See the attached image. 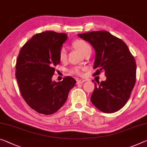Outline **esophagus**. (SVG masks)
<instances>
[{"label":"esophagus","instance_id":"obj_1","mask_svg":"<svg viewBox=\"0 0 147 147\" xmlns=\"http://www.w3.org/2000/svg\"><path fill=\"white\" fill-rule=\"evenodd\" d=\"M86 80L85 79H78L77 80V84H83L84 82H86Z\"/></svg>","mask_w":147,"mask_h":147}]
</instances>
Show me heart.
<instances>
[{
	"instance_id": "1",
	"label": "heart",
	"mask_w": 147,
	"mask_h": 147,
	"mask_svg": "<svg viewBox=\"0 0 147 147\" xmlns=\"http://www.w3.org/2000/svg\"><path fill=\"white\" fill-rule=\"evenodd\" d=\"M73 46L75 47L78 51L82 53V54L84 55L85 53L88 52V51L91 50V47L89 45L87 42L83 40H76L73 42ZM67 50L65 47H62L59 50V60L61 61H65L67 59ZM73 72L76 73V74H80L81 71L80 68L78 67H76V68H74Z\"/></svg>"
}]
</instances>
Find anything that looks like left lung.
<instances>
[{
    "mask_svg": "<svg viewBox=\"0 0 147 147\" xmlns=\"http://www.w3.org/2000/svg\"><path fill=\"white\" fill-rule=\"evenodd\" d=\"M78 36L94 48V75L104 72L107 78L95 83L91 101L103 113H115L127 103L136 84V60L124 42L110 32L92 31Z\"/></svg>",
    "mask_w": 147,
    "mask_h": 147,
    "instance_id": "obj_1",
    "label": "left lung"
}]
</instances>
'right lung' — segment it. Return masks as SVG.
Here are the masks:
<instances>
[{
  "label": "right lung",
  "mask_w": 147,
  "mask_h": 147,
  "mask_svg": "<svg viewBox=\"0 0 147 147\" xmlns=\"http://www.w3.org/2000/svg\"><path fill=\"white\" fill-rule=\"evenodd\" d=\"M66 33L45 31L32 36L20 50L16 65V77L23 98L31 109L43 115H52L66 102L76 81L66 76L61 82L52 80L54 67L60 63V49Z\"/></svg>",
  "instance_id": "obj_1"
}]
</instances>
